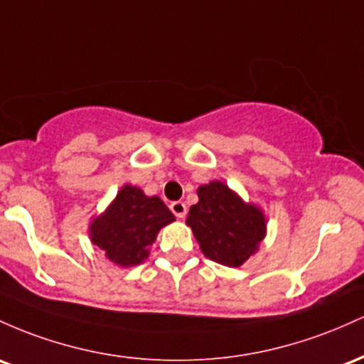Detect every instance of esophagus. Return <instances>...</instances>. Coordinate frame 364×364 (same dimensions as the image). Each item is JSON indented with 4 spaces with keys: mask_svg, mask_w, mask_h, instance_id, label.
Returning a JSON list of instances; mask_svg holds the SVG:
<instances>
[{
    "mask_svg": "<svg viewBox=\"0 0 364 364\" xmlns=\"http://www.w3.org/2000/svg\"><path fill=\"white\" fill-rule=\"evenodd\" d=\"M170 210H171V213L177 216V218H183V216L187 215V206H186V203H182V201L171 203Z\"/></svg>",
    "mask_w": 364,
    "mask_h": 364,
    "instance_id": "34e87169",
    "label": "esophagus"
}]
</instances>
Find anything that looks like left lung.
I'll return each instance as SVG.
<instances>
[{
  "label": "left lung",
  "mask_w": 364,
  "mask_h": 364,
  "mask_svg": "<svg viewBox=\"0 0 364 364\" xmlns=\"http://www.w3.org/2000/svg\"><path fill=\"white\" fill-rule=\"evenodd\" d=\"M198 198L186 223L193 228L203 255L225 267H240L267 235L263 211L218 181L199 187Z\"/></svg>",
  "instance_id": "8db88e82"
}]
</instances>
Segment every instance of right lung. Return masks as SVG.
<instances>
[{"instance_id":"1","label":"right lung","mask_w":364,"mask_h":364,"mask_svg":"<svg viewBox=\"0 0 364 364\" xmlns=\"http://www.w3.org/2000/svg\"><path fill=\"white\" fill-rule=\"evenodd\" d=\"M175 220L158 196H146L136 186L122 187L105 213L92 220L89 237L118 267H134L149 256L158 232Z\"/></svg>"}]
</instances>
